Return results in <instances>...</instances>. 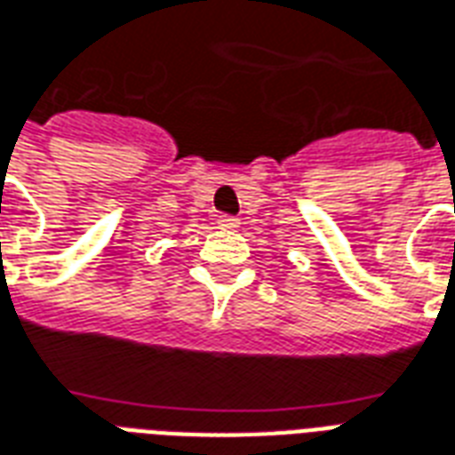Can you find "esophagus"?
Here are the masks:
<instances>
[{
	"label": "esophagus",
	"instance_id": "34e87169",
	"mask_svg": "<svg viewBox=\"0 0 455 455\" xmlns=\"http://www.w3.org/2000/svg\"><path fill=\"white\" fill-rule=\"evenodd\" d=\"M217 224L221 228H236L238 227V219L231 217V214H219Z\"/></svg>",
	"mask_w": 455,
	"mask_h": 455
}]
</instances>
